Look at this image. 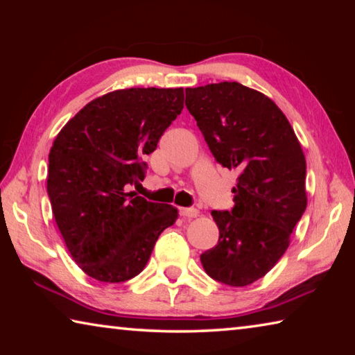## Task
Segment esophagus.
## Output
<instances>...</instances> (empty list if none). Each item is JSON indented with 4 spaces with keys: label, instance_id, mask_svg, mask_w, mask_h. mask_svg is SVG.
I'll return each instance as SVG.
<instances>
[{
    "label": "esophagus",
    "instance_id": "esophagus-1",
    "mask_svg": "<svg viewBox=\"0 0 355 355\" xmlns=\"http://www.w3.org/2000/svg\"><path fill=\"white\" fill-rule=\"evenodd\" d=\"M180 214L183 216V218H197L199 216V211H197L196 208H180Z\"/></svg>",
    "mask_w": 355,
    "mask_h": 355
}]
</instances>
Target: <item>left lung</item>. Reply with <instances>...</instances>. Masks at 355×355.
<instances>
[{
    "label": "left lung",
    "mask_w": 355,
    "mask_h": 355,
    "mask_svg": "<svg viewBox=\"0 0 355 355\" xmlns=\"http://www.w3.org/2000/svg\"><path fill=\"white\" fill-rule=\"evenodd\" d=\"M184 103L214 159L239 173L235 207L211 211L219 241L200 261L220 284L250 285L285 254L307 208L304 152L279 106L243 84L188 87Z\"/></svg>",
    "instance_id": "8db88e82"
}]
</instances>
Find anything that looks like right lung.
<instances>
[{"label": "right lung", "mask_w": 355, "mask_h": 355, "mask_svg": "<svg viewBox=\"0 0 355 355\" xmlns=\"http://www.w3.org/2000/svg\"><path fill=\"white\" fill-rule=\"evenodd\" d=\"M183 100L182 87L114 91L84 106L53 142L48 197L71 258L89 277L133 279L175 222L177 208L127 188L146 177L142 158L155 152Z\"/></svg>", "instance_id": "right-lung-1"}]
</instances>
